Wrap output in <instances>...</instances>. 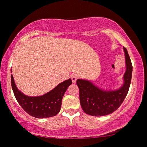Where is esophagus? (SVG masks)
I'll return each mask as SVG.
<instances>
[{"label": "esophagus", "instance_id": "esophagus-1", "mask_svg": "<svg viewBox=\"0 0 147 147\" xmlns=\"http://www.w3.org/2000/svg\"><path fill=\"white\" fill-rule=\"evenodd\" d=\"M71 78L72 82H73V83H76V80L78 79V76L76 75V74H73L71 75Z\"/></svg>", "mask_w": 147, "mask_h": 147}]
</instances>
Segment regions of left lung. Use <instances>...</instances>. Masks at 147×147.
Wrapping results in <instances>:
<instances>
[{
  "instance_id": "8db88e82",
  "label": "left lung",
  "mask_w": 147,
  "mask_h": 147,
  "mask_svg": "<svg viewBox=\"0 0 147 147\" xmlns=\"http://www.w3.org/2000/svg\"><path fill=\"white\" fill-rule=\"evenodd\" d=\"M126 70L124 75V84L115 91H104L88 80L78 79L76 84L79 88L80 104L84 112L94 116H106L116 111L127 95L132 78V65L125 47Z\"/></svg>"
}]
</instances>
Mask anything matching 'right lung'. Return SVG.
<instances>
[{
	"instance_id": "1",
	"label": "right lung",
	"mask_w": 147,
	"mask_h": 147,
	"mask_svg": "<svg viewBox=\"0 0 147 147\" xmlns=\"http://www.w3.org/2000/svg\"><path fill=\"white\" fill-rule=\"evenodd\" d=\"M11 79L14 95L20 106L29 115L37 118L52 117L59 113L64 94L72 84L71 80L69 79L58 84L53 90L43 96L29 97L17 89L12 74Z\"/></svg>"
}]
</instances>
